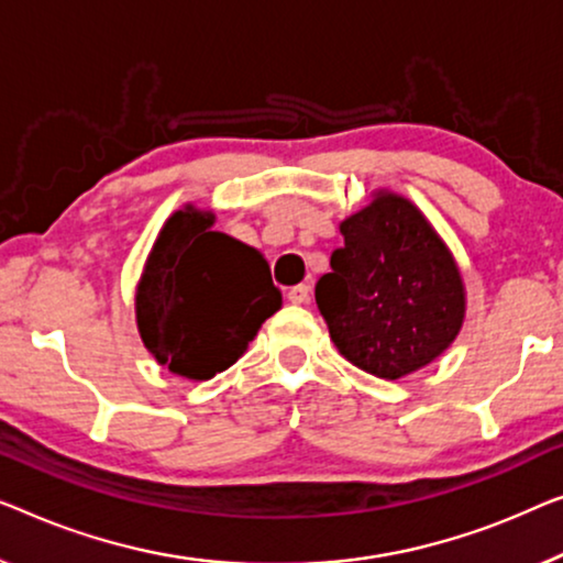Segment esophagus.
<instances>
[{
    "label": "esophagus",
    "instance_id": "obj_1",
    "mask_svg": "<svg viewBox=\"0 0 563 563\" xmlns=\"http://www.w3.org/2000/svg\"><path fill=\"white\" fill-rule=\"evenodd\" d=\"M308 298H311V285H306V283L292 285V288L288 290V300L292 306H303V303H308Z\"/></svg>",
    "mask_w": 563,
    "mask_h": 563
}]
</instances>
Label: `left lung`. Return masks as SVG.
<instances>
[{
  "instance_id": "8db88e82",
  "label": "left lung",
  "mask_w": 563,
  "mask_h": 563,
  "mask_svg": "<svg viewBox=\"0 0 563 563\" xmlns=\"http://www.w3.org/2000/svg\"><path fill=\"white\" fill-rule=\"evenodd\" d=\"M339 232L344 244L316 283V306L339 354L383 379L413 375L441 357L462 331L466 288L426 213L379 188Z\"/></svg>"
}]
</instances>
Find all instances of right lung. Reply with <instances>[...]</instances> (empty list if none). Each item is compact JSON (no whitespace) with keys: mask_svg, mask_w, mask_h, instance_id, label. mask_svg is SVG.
I'll return each instance as SVG.
<instances>
[{"mask_svg":"<svg viewBox=\"0 0 563 563\" xmlns=\"http://www.w3.org/2000/svg\"><path fill=\"white\" fill-rule=\"evenodd\" d=\"M213 221L196 203L173 211L134 288L145 350L194 383L232 367L283 303L263 252L213 232Z\"/></svg>","mask_w":563,"mask_h":563,"instance_id":"obj_1","label":"right lung"}]
</instances>
